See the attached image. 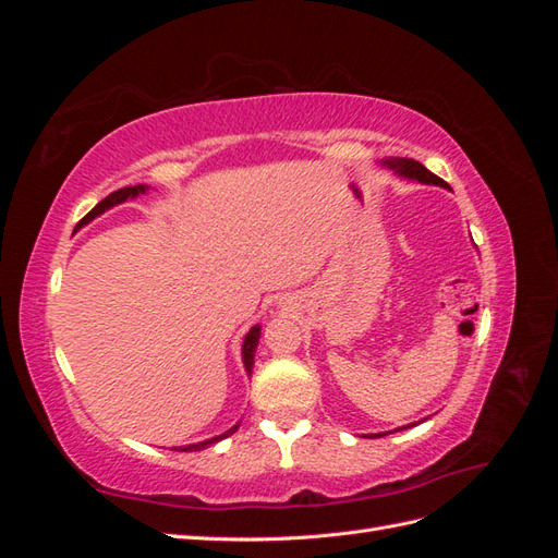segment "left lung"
Listing matches in <instances>:
<instances>
[{"label":"left lung","mask_w":558,"mask_h":558,"mask_svg":"<svg viewBox=\"0 0 558 558\" xmlns=\"http://www.w3.org/2000/svg\"><path fill=\"white\" fill-rule=\"evenodd\" d=\"M384 167H388V170H393L398 177H404V179H414V181H421V183H433V185H442V189H449V185L440 179L435 177L433 172H428L424 165L412 160V158H388V160H381ZM410 426H416V424H410ZM400 430V428H398ZM381 435H388V433H377L375 437H381Z\"/></svg>","instance_id":"obj_1"}]
</instances>
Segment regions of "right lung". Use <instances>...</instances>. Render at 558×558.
I'll list each match as a JSON object with an SVG mask.
<instances>
[{
    "mask_svg": "<svg viewBox=\"0 0 558 558\" xmlns=\"http://www.w3.org/2000/svg\"><path fill=\"white\" fill-rule=\"evenodd\" d=\"M146 191H148V185H144V183H137V185H128V189L113 191L111 195H107L102 202H99V205H95V209H90L86 216H83L76 228H83V226H86V223H90L93 218H97L99 214H105L107 209H111V207H116V205H123L125 199L140 197V195H144ZM258 340H260V326H253V328L246 332L244 342H242V361H244V369H246V375H251V369H253V356H256V347H258ZM238 428H240V424H238V426H232V428H230V430H226L223 435H216V437H211V440H205V442H197V445H189V447H183L181 451H199V449H205V447H209V445H214V442H218V440H223V437L232 435V433L238 430Z\"/></svg>",
    "mask_w": 558,
    "mask_h": 558,
    "instance_id": "right-lung-1",
    "label": "right lung"
}]
</instances>
